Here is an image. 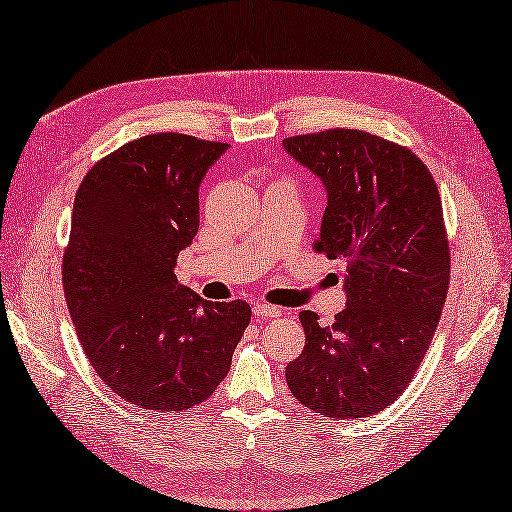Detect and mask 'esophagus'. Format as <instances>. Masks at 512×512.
I'll return each mask as SVG.
<instances>
[{
	"label": "esophagus",
	"instance_id": "obj_1",
	"mask_svg": "<svg viewBox=\"0 0 512 512\" xmlns=\"http://www.w3.org/2000/svg\"><path fill=\"white\" fill-rule=\"evenodd\" d=\"M253 314H255L257 319H270V317H279L281 308L270 306V303H255Z\"/></svg>",
	"mask_w": 512,
	"mask_h": 512
}]
</instances>
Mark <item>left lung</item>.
<instances>
[{
    "mask_svg": "<svg viewBox=\"0 0 512 512\" xmlns=\"http://www.w3.org/2000/svg\"><path fill=\"white\" fill-rule=\"evenodd\" d=\"M284 147L328 189L314 250L347 264L334 323L299 314L306 345L286 367L288 387L319 416H372L411 383L449 292L436 180L411 149L363 129L290 136Z\"/></svg>",
    "mask_w": 512,
    "mask_h": 512,
    "instance_id": "obj_1",
    "label": "left lung"
}]
</instances>
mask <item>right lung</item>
Returning <instances> with one entry per match:
<instances>
[{"label":"right lung","mask_w":512,"mask_h":512,"mask_svg":"<svg viewBox=\"0 0 512 512\" xmlns=\"http://www.w3.org/2000/svg\"><path fill=\"white\" fill-rule=\"evenodd\" d=\"M226 147L149 134L101 158L76 191L65 301L94 372L143 409L184 411L209 398L250 323L246 301L200 299L173 275L198 233L200 182Z\"/></svg>","instance_id":"add662e5"}]
</instances>
